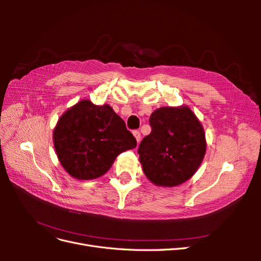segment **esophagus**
<instances>
[{"instance_id":"esophagus-1","label":"esophagus","mask_w":261,"mask_h":261,"mask_svg":"<svg viewBox=\"0 0 261 261\" xmlns=\"http://www.w3.org/2000/svg\"><path fill=\"white\" fill-rule=\"evenodd\" d=\"M133 134H134V137L136 138L137 143H139V141H140V133L138 130H135V132H133Z\"/></svg>"}]
</instances>
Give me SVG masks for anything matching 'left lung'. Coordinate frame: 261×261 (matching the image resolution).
<instances>
[{
  "instance_id": "obj_1",
  "label": "left lung",
  "mask_w": 261,
  "mask_h": 261,
  "mask_svg": "<svg viewBox=\"0 0 261 261\" xmlns=\"http://www.w3.org/2000/svg\"><path fill=\"white\" fill-rule=\"evenodd\" d=\"M149 123L151 133L138 148L145 175L156 186L183 184L197 172L206 154L200 121L187 106H180L156 109Z\"/></svg>"
}]
</instances>
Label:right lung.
Instances as JSON below:
<instances>
[{"label": "right lung", "instance_id": "add662e5", "mask_svg": "<svg viewBox=\"0 0 261 261\" xmlns=\"http://www.w3.org/2000/svg\"><path fill=\"white\" fill-rule=\"evenodd\" d=\"M55 152L68 174L81 180L102 176L116 156L137 146L109 105L83 99L61 115L53 130Z\"/></svg>", "mask_w": 261, "mask_h": 261}]
</instances>
